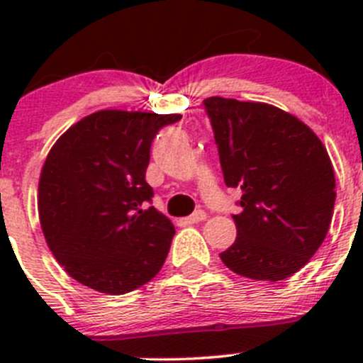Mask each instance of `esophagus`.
<instances>
[{
	"mask_svg": "<svg viewBox=\"0 0 363 363\" xmlns=\"http://www.w3.org/2000/svg\"><path fill=\"white\" fill-rule=\"evenodd\" d=\"M205 219H207V214H205L203 211H196V212H193L191 216H188V218H186L184 221L188 223V225H195V223L205 221Z\"/></svg>",
	"mask_w": 363,
	"mask_h": 363,
	"instance_id": "1",
	"label": "esophagus"
}]
</instances>
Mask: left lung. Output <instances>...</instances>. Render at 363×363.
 I'll list each match as a JSON object with an SVG mask.
<instances>
[{
    "instance_id": "8db88e82",
    "label": "left lung",
    "mask_w": 363,
    "mask_h": 363,
    "mask_svg": "<svg viewBox=\"0 0 363 363\" xmlns=\"http://www.w3.org/2000/svg\"><path fill=\"white\" fill-rule=\"evenodd\" d=\"M228 188L242 191L237 239L221 259L250 279L283 281L323 244L335 175L323 142L294 113L262 101H203Z\"/></svg>"
}]
</instances>
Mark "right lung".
Wrapping results in <instances>:
<instances>
[{
  "mask_svg": "<svg viewBox=\"0 0 363 363\" xmlns=\"http://www.w3.org/2000/svg\"><path fill=\"white\" fill-rule=\"evenodd\" d=\"M181 113L107 108L69 126L47 155L38 218L57 263L84 286L123 295L151 281L175 228L147 207L151 142Z\"/></svg>",
  "mask_w": 363,
  "mask_h": 363,
  "instance_id": "add662e5",
  "label": "right lung"
}]
</instances>
